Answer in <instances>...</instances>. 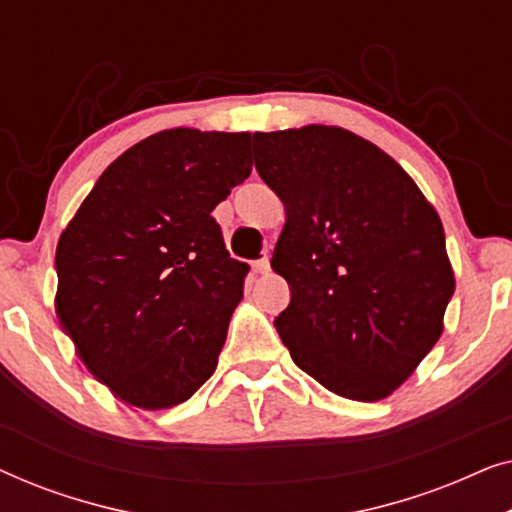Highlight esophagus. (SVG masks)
Instances as JSON below:
<instances>
[{"label": "esophagus", "instance_id": "1", "mask_svg": "<svg viewBox=\"0 0 512 512\" xmlns=\"http://www.w3.org/2000/svg\"><path fill=\"white\" fill-rule=\"evenodd\" d=\"M254 272H256V275H268V272H270V261H268V258H261V261H256L254 263Z\"/></svg>", "mask_w": 512, "mask_h": 512}]
</instances>
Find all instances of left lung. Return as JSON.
<instances>
[{
    "instance_id": "left-lung-1",
    "label": "left lung",
    "mask_w": 512,
    "mask_h": 512,
    "mask_svg": "<svg viewBox=\"0 0 512 512\" xmlns=\"http://www.w3.org/2000/svg\"><path fill=\"white\" fill-rule=\"evenodd\" d=\"M261 179L284 202L275 319L300 370L352 401L394 394L431 352L454 293L436 207L389 153L338 125L256 132Z\"/></svg>"
}]
</instances>
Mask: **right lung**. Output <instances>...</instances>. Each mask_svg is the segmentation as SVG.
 Listing matches in <instances>:
<instances>
[{"label": "right lung", "mask_w": 512, "mask_h": 512, "mask_svg": "<svg viewBox=\"0 0 512 512\" xmlns=\"http://www.w3.org/2000/svg\"><path fill=\"white\" fill-rule=\"evenodd\" d=\"M251 167V132L160 130L102 172L62 230L55 314L125 405L167 410L216 370L249 265L212 212Z\"/></svg>", "instance_id": "obj_1"}]
</instances>
